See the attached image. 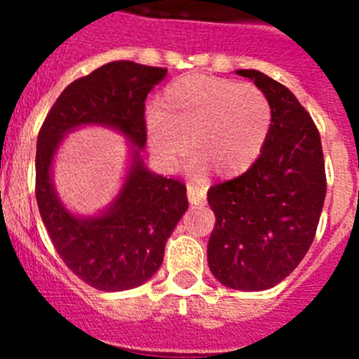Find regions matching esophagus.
Here are the masks:
<instances>
[{
	"mask_svg": "<svg viewBox=\"0 0 359 359\" xmlns=\"http://www.w3.org/2000/svg\"><path fill=\"white\" fill-rule=\"evenodd\" d=\"M187 196H189L190 205H203L207 201V187L189 183L187 185Z\"/></svg>",
	"mask_w": 359,
	"mask_h": 359,
	"instance_id": "esophagus-1",
	"label": "esophagus"
}]
</instances>
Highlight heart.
Returning <instances> with one entry per match:
<instances>
[{
  "instance_id": "obj_1",
  "label": "heart",
  "mask_w": 359,
  "mask_h": 359,
  "mask_svg": "<svg viewBox=\"0 0 359 359\" xmlns=\"http://www.w3.org/2000/svg\"><path fill=\"white\" fill-rule=\"evenodd\" d=\"M271 128V104L255 84L212 75H185L165 86L158 109L145 113L152 156L174 167L187 152L198 169L236 177L255 163Z\"/></svg>"
}]
</instances>
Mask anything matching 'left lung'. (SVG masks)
Here are the masks:
<instances>
[{
  "instance_id": "1",
  "label": "left lung",
  "mask_w": 359,
  "mask_h": 359,
  "mask_svg": "<svg viewBox=\"0 0 359 359\" xmlns=\"http://www.w3.org/2000/svg\"><path fill=\"white\" fill-rule=\"evenodd\" d=\"M271 104L261 156L243 176L210 187L215 228L208 268L223 286L264 291L300 264L315 239L325 199L322 142L309 113L286 86L257 69H237Z\"/></svg>"
}]
</instances>
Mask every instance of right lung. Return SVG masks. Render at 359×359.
I'll use <instances>...</instances> for the list:
<instances>
[{"mask_svg":"<svg viewBox=\"0 0 359 359\" xmlns=\"http://www.w3.org/2000/svg\"><path fill=\"white\" fill-rule=\"evenodd\" d=\"M165 68L115 61L72 82L59 95L37 136L36 198L48 236L73 273L100 291L142 286L160 269L165 243L189 208L187 189L144 163L145 98ZM90 125L128 140V167L119 194L91 216L72 212L53 183V161L64 136Z\"/></svg>","mask_w":359,"mask_h":359,"instance_id":"add662e5","label":"right lung"}]
</instances>
